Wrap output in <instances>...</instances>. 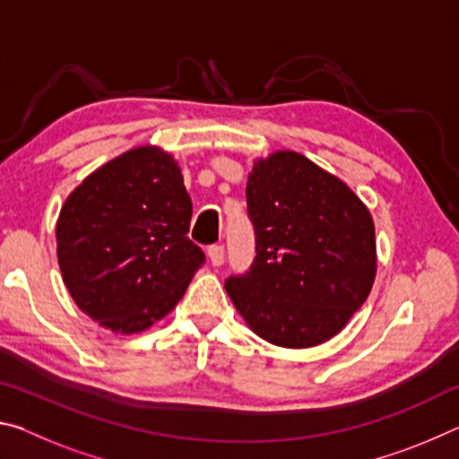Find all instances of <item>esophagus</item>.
<instances>
[{"label":"esophagus","instance_id":"1","mask_svg":"<svg viewBox=\"0 0 459 459\" xmlns=\"http://www.w3.org/2000/svg\"><path fill=\"white\" fill-rule=\"evenodd\" d=\"M208 259H211L214 267H221L224 263V247L222 245L208 247Z\"/></svg>","mask_w":459,"mask_h":459}]
</instances>
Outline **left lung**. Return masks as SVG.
<instances>
[{
	"label": "left lung",
	"instance_id": "left-lung-1",
	"mask_svg": "<svg viewBox=\"0 0 459 459\" xmlns=\"http://www.w3.org/2000/svg\"><path fill=\"white\" fill-rule=\"evenodd\" d=\"M247 211L257 255L224 287L248 328L283 348L336 336L375 283L368 208L306 155L275 152L248 174Z\"/></svg>",
	"mask_w": 459,
	"mask_h": 459
}]
</instances>
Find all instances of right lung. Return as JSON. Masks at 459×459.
<instances>
[{"label":"right lung","instance_id":"add662e5","mask_svg":"<svg viewBox=\"0 0 459 459\" xmlns=\"http://www.w3.org/2000/svg\"><path fill=\"white\" fill-rule=\"evenodd\" d=\"M190 219L182 169L160 147H135L95 169L56 222L58 265L74 304L111 332L161 320L206 259L186 237Z\"/></svg>","mask_w":459,"mask_h":459}]
</instances>
